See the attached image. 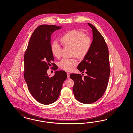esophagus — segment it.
<instances>
[{
	"mask_svg": "<svg viewBox=\"0 0 133 133\" xmlns=\"http://www.w3.org/2000/svg\"><path fill=\"white\" fill-rule=\"evenodd\" d=\"M67 78H70V74L69 72H67Z\"/></svg>",
	"mask_w": 133,
	"mask_h": 133,
	"instance_id": "1",
	"label": "esophagus"
}]
</instances>
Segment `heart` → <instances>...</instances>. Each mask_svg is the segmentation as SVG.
<instances>
[{
  "mask_svg": "<svg viewBox=\"0 0 133 133\" xmlns=\"http://www.w3.org/2000/svg\"><path fill=\"white\" fill-rule=\"evenodd\" d=\"M61 42L66 46L72 48V55L79 59H83L86 56L91 45V39L84 33L78 30L74 29L68 31L61 37ZM61 47L57 42L52 44L51 50L55 57L60 56ZM77 64L75 58H64L59 62L61 68L70 71Z\"/></svg>",
  "mask_w": 133,
  "mask_h": 133,
  "instance_id": "obj_1",
  "label": "heart"
}]
</instances>
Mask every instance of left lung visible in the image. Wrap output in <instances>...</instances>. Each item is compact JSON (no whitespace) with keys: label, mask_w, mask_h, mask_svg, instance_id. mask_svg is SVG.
Segmentation results:
<instances>
[{"label":"left lung","mask_w":133,"mask_h":133,"mask_svg":"<svg viewBox=\"0 0 133 133\" xmlns=\"http://www.w3.org/2000/svg\"><path fill=\"white\" fill-rule=\"evenodd\" d=\"M92 29L93 40L90 51L77 66L80 72L87 74L84 78L80 74H72L70 77L75 82L72 88L76 99L83 104L94 103L104 94L110 76L109 53L104 37L94 25L88 23Z\"/></svg>","instance_id":"obj_1"}]
</instances>
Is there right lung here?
I'll return each instance as SVG.
<instances>
[{"mask_svg": "<svg viewBox=\"0 0 133 133\" xmlns=\"http://www.w3.org/2000/svg\"><path fill=\"white\" fill-rule=\"evenodd\" d=\"M61 26L43 25L33 32L24 56V78L30 93L36 101L43 104L54 103L59 97L62 84L67 77L64 71L55 72L50 77L47 71L55 63L51 50V36Z\"/></svg>", "mask_w": 133, "mask_h": 133, "instance_id": "right-lung-1", "label": "right lung"}]
</instances>
